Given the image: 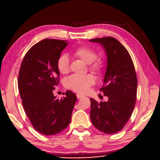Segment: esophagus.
I'll use <instances>...</instances> for the list:
<instances>
[{
	"mask_svg": "<svg viewBox=\"0 0 160 160\" xmlns=\"http://www.w3.org/2000/svg\"><path fill=\"white\" fill-rule=\"evenodd\" d=\"M77 97H78V98H81L82 97H83V95L81 94H77Z\"/></svg>",
	"mask_w": 160,
	"mask_h": 160,
	"instance_id": "1",
	"label": "esophagus"
}]
</instances>
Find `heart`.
<instances>
[{
  "label": "heart",
  "instance_id": "b5f03b06",
  "mask_svg": "<svg viewBox=\"0 0 160 160\" xmlns=\"http://www.w3.org/2000/svg\"><path fill=\"white\" fill-rule=\"evenodd\" d=\"M74 54L86 63L89 64V69L95 74H101L105 67L104 60L97 58V53L91 47L82 46L74 49ZM57 68L62 74H68L70 70L69 58L62 54L57 60ZM95 82L92 75L72 74L65 80V86L67 89L78 93H85Z\"/></svg>",
  "mask_w": 160,
  "mask_h": 160
}]
</instances>
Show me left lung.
I'll return each mask as SVG.
<instances>
[{"mask_svg": "<svg viewBox=\"0 0 160 160\" xmlns=\"http://www.w3.org/2000/svg\"><path fill=\"white\" fill-rule=\"evenodd\" d=\"M90 42L102 45L107 54V68L100 90L108 102L90 98V118L99 131L113 134L122 129L135 105L138 80L135 67L127 49L114 38H95Z\"/></svg>", "mask_w": 160, "mask_h": 160, "instance_id": "obj_1", "label": "left lung"}]
</instances>
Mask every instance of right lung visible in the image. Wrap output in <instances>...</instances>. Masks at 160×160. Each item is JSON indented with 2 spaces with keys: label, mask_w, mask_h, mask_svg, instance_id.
Wrapping results in <instances>:
<instances>
[{
  "label": "right lung",
  "mask_w": 160,
  "mask_h": 160,
  "mask_svg": "<svg viewBox=\"0 0 160 160\" xmlns=\"http://www.w3.org/2000/svg\"><path fill=\"white\" fill-rule=\"evenodd\" d=\"M67 45V40H41L28 51L20 67L18 87L24 110L43 135H56L67 128L78 100L71 91L61 99L52 92L59 82L57 60Z\"/></svg>",
  "instance_id": "add662e5"
}]
</instances>
